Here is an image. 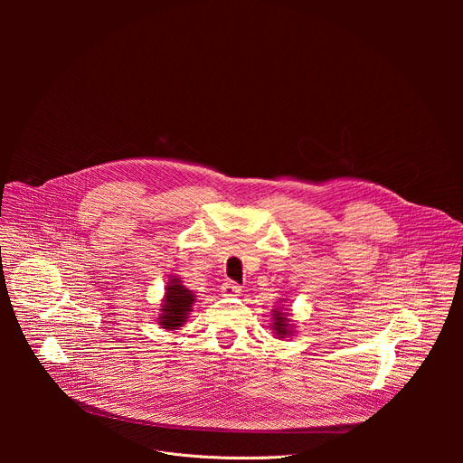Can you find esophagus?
Here are the masks:
<instances>
[{
  "instance_id": "obj_1",
  "label": "esophagus",
  "mask_w": 463,
  "mask_h": 463,
  "mask_svg": "<svg viewBox=\"0 0 463 463\" xmlns=\"http://www.w3.org/2000/svg\"><path fill=\"white\" fill-rule=\"evenodd\" d=\"M240 291H241V286L236 284V282H232V280H225V282L222 284V293H223V297H236Z\"/></svg>"
}]
</instances>
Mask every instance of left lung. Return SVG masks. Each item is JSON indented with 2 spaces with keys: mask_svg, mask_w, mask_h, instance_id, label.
<instances>
[{
  "mask_svg": "<svg viewBox=\"0 0 463 463\" xmlns=\"http://www.w3.org/2000/svg\"><path fill=\"white\" fill-rule=\"evenodd\" d=\"M289 313H284L280 309L273 311V329L275 335H279V339H286L289 335H293V324H289Z\"/></svg>",
  "mask_w": 463,
  "mask_h": 463,
  "instance_id": "8db88e82",
  "label": "left lung"
}]
</instances>
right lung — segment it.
<instances>
[{
    "label": "right lung",
    "instance_id": "right-lung-1",
    "mask_svg": "<svg viewBox=\"0 0 463 463\" xmlns=\"http://www.w3.org/2000/svg\"><path fill=\"white\" fill-rule=\"evenodd\" d=\"M165 289L166 293L161 304L159 326L172 332V329H177L186 322L188 313L192 311V304L195 302V295L190 289H186L177 277L170 279Z\"/></svg>",
    "mask_w": 463,
    "mask_h": 463
}]
</instances>
